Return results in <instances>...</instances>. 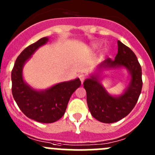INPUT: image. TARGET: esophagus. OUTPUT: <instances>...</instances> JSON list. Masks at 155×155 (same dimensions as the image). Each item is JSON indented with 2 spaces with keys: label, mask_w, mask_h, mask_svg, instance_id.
<instances>
[{
  "label": "esophagus",
  "mask_w": 155,
  "mask_h": 155,
  "mask_svg": "<svg viewBox=\"0 0 155 155\" xmlns=\"http://www.w3.org/2000/svg\"><path fill=\"white\" fill-rule=\"evenodd\" d=\"M79 79H80V81H81V83H83V82H84L85 79H86V76H85L83 74H81V75H79Z\"/></svg>",
  "instance_id": "esophagus-1"
}]
</instances>
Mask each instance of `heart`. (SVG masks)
<instances>
[{"instance_id": "heart-1", "label": "heart", "mask_w": 155, "mask_h": 155, "mask_svg": "<svg viewBox=\"0 0 155 155\" xmlns=\"http://www.w3.org/2000/svg\"><path fill=\"white\" fill-rule=\"evenodd\" d=\"M94 47H96V46H95V45H94Z\"/></svg>"}]
</instances>
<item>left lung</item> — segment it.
Instances as JSON below:
<instances>
[{
  "mask_svg": "<svg viewBox=\"0 0 155 155\" xmlns=\"http://www.w3.org/2000/svg\"><path fill=\"white\" fill-rule=\"evenodd\" d=\"M117 45L115 59L107 58L83 83L90 114L95 119L106 124L117 122L130 113L138 100L143 84L141 67L134 51L121 41H118ZM121 68H126L129 73V84L124 93L114 96L101 84V74L105 71Z\"/></svg>",
  "mask_w": 155,
  "mask_h": 155,
  "instance_id": "left-lung-1",
  "label": "left lung"
}]
</instances>
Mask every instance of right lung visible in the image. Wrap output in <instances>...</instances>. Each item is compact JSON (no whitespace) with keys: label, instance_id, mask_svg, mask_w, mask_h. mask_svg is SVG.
Masks as SVG:
<instances>
[{"label":"right lung","instance_id":"right-lung-1","mask_svg":"<svg viewBox=\"0 0 155 155\" xmlns=\"http://www.w3.org/2000/svg\"><path fill=\"white\" fill-rule=\"evenodd\" d=\"M44 37L21 51L12 72V94L21 110L28 118L50 124L64 115L71 96L81 85L79 78L57 83L46 90H38L28 84L23 78V68L36 50L46 44Z\"/></svg>","mask_w":155,"mask_h":155}]
</instances>
